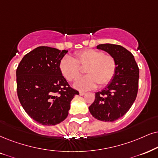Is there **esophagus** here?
<instances>
[{"mask_svg":"<svg viewBox=\"0 0 158 158\" xmlns=\"http://www.w3.org/2000/svg\"><path fill=\"white\" fill-rule=\"evenodd\" d=\"M79 95H85V92H79Z\"/></svg>","mask_w":158,"mask_h":158,"instance_id":"1","label":"esophagus"}]
</instances>
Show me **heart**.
<instances>
[{
    "label": "heart",
    "mask_w": 158,
    "mask_h": 158,
    "mask_svg": "<svg viewBox=\"0 0 158 158\" xmlns=\"http://www.w3.org/2000/svg\"><path fill=\"white\" fill-rule=\"evenodd\" d=\"M81 69L86 76L77 79L74 87L80 90L95 88L97 84L103 87L112 80L117 71V62L111 55L102 51L88 49L76 52L74 58L64 57L60 63V70L69 81L76 80L81 75Z\"/></svg>",
    "instance_id": "heart-1"
}]
</instances>
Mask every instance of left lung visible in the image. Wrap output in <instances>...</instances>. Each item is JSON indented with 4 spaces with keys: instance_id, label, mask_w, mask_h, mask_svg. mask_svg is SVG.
I'll return each mask as SVG.
<instances>
[{
    "instance_id": "8db88e82",
    "label": "left lung",
    "mask_w": 158,
    "mask_h": 158,
    "mask_svg": "<svg viewBox=\"0 0 158 158\" xmlns=\"http://www.w3.org/2000/svg\"><path fill=\"white\" fill-rule=\"evenodd\" d=\"M97 48L114 57L117 71L111 82L95 93L89 110L95 119L114 122L127 112L136 98L139 69L132 53L120 45L103 44Z\"/></svg>"
}]
</instances>
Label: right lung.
<instances>
[{"instance_id":"right-lung-1","label":"right lung","mask_w":158,"mask_h":158,"mask_svg":"<svg viewBox=\"0 0 158 158\" xmlns=\"http://www.w3.org/2000/svg\"><path fill=\"white\" fill-rule=\"evenodd\" d=\"M68 50L39 47L26 54L17 69L18 98L32 119L55 125L68 117L77 89L70 87L60 70Z\"/></svg>"}]
</instances>
